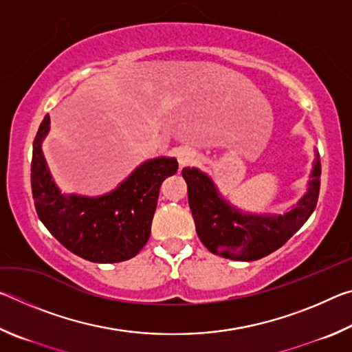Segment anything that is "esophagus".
I'll return each instance as SVG.
<instances>
[{
	"label": "esophagus",
	"instance_id": "1",
	"mask_svg": "<svg viewBox=\"0 0 352 352\" xmlns=\"http://www.w3.org/2000/svg\"><path fill=\"white\" fill-rule=\"evenodd\" d=\"M177 158H178V163H180V166H186V164L194 162L195 152L192 151V148H189V147H182L180 151H178V153H177Z\"/></svg>",
	"mask_w": 352,
	"mask_h": 352
}]
</instances>
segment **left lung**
<instances>
[{
  "label": "left lung",
  "instance_id": "8db88e82",
  "mask_svg": "<svg viewBox=\"0 0 352 352\" xmlns=\"http://www.w3.org/2000/svg\"><path fill=\"white\" fill-rule=\"evenodd\" d=\"M188 200L195 230L211 253L234 261H256L283 247L311 217L320 194L321 163L315 152L307 192L283 216L248 214L230 205L205 172L184 168Z\"/></svg>",
  "mask_w": 352,
  "mask_h": 352
}]
</instances>
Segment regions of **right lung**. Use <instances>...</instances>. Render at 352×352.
Returning a JSON list of instances; mask_svg holds the SVG:
<instances>
[{
  "mask_svg": "<svg viewBox=\"0 0 352 352\" xmlns=\"http://www.w3.org/2000/svg\"><path fill=\"white\" fill-rule=\"evenodd\" d=\"M50 124L46 115L32 146L31 184L38 219L65 248L83 259L111 264L133 258L148 241L160 186L177 172V160H148L99 197L67 195L52 180L41 152Z\"/></svg>",
  "mask_w": 352,
  "mask_h": 352,
  "instance_id": "add662e5",
  "label": "right lung"
}]
</instances>
